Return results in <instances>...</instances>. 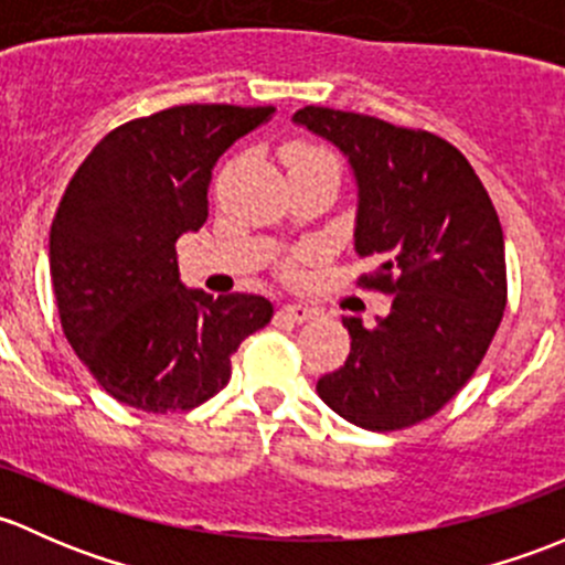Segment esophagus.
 Returning <instances> with one entry per match:
<instances>
[{
    "label": "esophagus",
    "mask_w": 565,
    "mask_h": 565,
    "mask_svg": "<svg viewBox=\"0 0 565 565\" xmlns=\"http://www.w3.org/2000/svg\"><path fill=\"white\" fill-rule=\"evenodd\" d=\"M282 316L294 323H305L310 321V318H316L318 310H312V307L307 305H282Z\"/></svg>",
    "instance_id": "1"
}]
</instances>
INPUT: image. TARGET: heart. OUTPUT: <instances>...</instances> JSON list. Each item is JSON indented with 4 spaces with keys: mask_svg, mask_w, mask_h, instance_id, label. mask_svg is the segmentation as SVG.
Returning a JSON list of instances; mask_svg holds the SVG:
<instances>
[{
    "mask_svg": "<svg viewBox=\"0 0 565 565\" xmlns=\"http://www.w3.org/2000/svg\"><path fill=\"white\" fill-rule=\"evenodd\" d=\"M318 157H331V154L321 147H310V143H296V147L288 152V166H294V162H305V160H318Z\"/></svg>",
    "mask_w": 565,
    "mask_h": 565,
    "instance_id": "b5f03b06",
    "label": "heart"
}]
</instances>
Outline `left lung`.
<instances>
[{"instance_id":"8db88e82","label":"left lung","mask_w":565,"mask_h":565,"mask_svg":"<svg viewBox=\"0 0 565 565\" xmlns=\"http://www.w3.org/2000/svg\"><path fill=\"white\" fill-rule=\"evenodd\" d=\"M348 157L356 177L362 288L394 296L367 329L342 318L351 353L318 381L331 411L372 433L435 416L470 381L505 307L495 206L457 147L427 130L321 106L294 114Z\"/></svg>"}]
</instances>
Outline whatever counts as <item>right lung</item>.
<instances>
[{"instance_id":"right-lung-1","label":"right lung","mask_w":565,"mask_h":565,"mask_svg":"<svg viewBox=\"0 0 565 565\" xmlns=\"http://www.w3.org/2000/svg\"><path fill=\"white\" fill-rule=\"evenodd\" d=\"M271 106L193 103L110 130L70 179L49 242L62 331L95 381L147 413L193 411L231 381L244 337L271 321L255 294L179 280L177 239L209 217L214 162Z\"/></svg>"}]
</instances>
